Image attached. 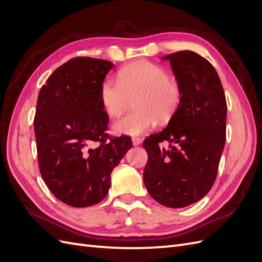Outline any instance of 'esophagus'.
Segmentation results:
<instances>
[{"instance_id": "34e87169", "label": "esophagus", "mask_w": 262, "mask_h": 262, "mask_svg": "<svg viewBox=\"0 0 262 262\" xmlns=\"http://www.w3.org/2000/svg\"><path fill=\"white\" fill-rule=\"evenodd\" d=\"M132 144L134 146H138L141 144V139L140 138H137V137H133L132 138Z\"/></svg>"}]
</instances>
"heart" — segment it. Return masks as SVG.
<instances>
[{"mask_svg":"<svg viewBox=\"0 0 262 262\" xmlns=\"http://www.w3.org/2000/svg\"><path fill=\"white\" fill-rule=\"evenodd\" d=\"M181 89L162 67L148 61L130 63L120 70L118 82L106 78L100 85L99 99L104 112L112 118L120 116L133 99V109L117 120L116 133L139 136L157 123L176 115L181 102Z\"/></svg>","mask_w":262,"mask_h":262,"instance_id":"b5f03b06","label":"heart"}]
</instances>
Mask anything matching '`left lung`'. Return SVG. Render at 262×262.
<instances>
[{
  "mask_svg": "<svg viewBox=\"0 0 262 262\" xmlns=\"http://www.w3.org/2000/svg\"><path fill=\"white\" fill-rule=\"evenodd\" d=\"M169 60L181 89V102L167 126L143 142L148 160L143 172L149 195L168 208H185L207 194L215 181L226 139L227 105L215 69L193 51ZM167 140L170 149L159 147Z\"/></svg>",
  "mask_w": 262,
  "mask_h": 262,
  "instance_id": "left-lung-1",
  "label": "left lung"
}]
</instances>
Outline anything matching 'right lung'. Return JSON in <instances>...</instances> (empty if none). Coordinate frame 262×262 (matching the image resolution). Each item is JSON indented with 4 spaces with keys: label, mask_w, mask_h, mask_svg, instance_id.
<instances>
[{
    "label": "right lung",
    "mask_w": 262,
    "mask_h": 262,
    "mask_svg": "<svg viewBox=\"0 0 262 262\" xmlns=\"http://www.w3.org/2000/svg\"><path fill=\"white\" fill-rule=\"evenodd\" d=\"M112 62L71 59L49 76L38 95L35 136L39 170L53 195L74 208L100 202L110 173L132 147L129 137L110 138L99 99Z\"/></svg>",
    "instance_id": "add662e5"
}]
</instances>
